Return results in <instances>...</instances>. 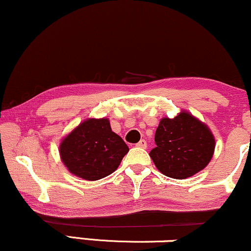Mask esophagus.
<instances>
[{
  "instance_id": "esophagus-1",
  "label": "esophagus",
  "mask_w": 251,
  "mask_h": 251,
  "mask_svg": "<svg viewBox=\"0 0 251 251\" xmlns=\"http://www.w3.org/2000/svg\"><path fill=\"white\" fill-rule=\"evenodd\" d=\"M146 141L145 139H141V141H139L137 144H136V146H137V148H141V149H146Z\"/></svg>"
}]
</instances>
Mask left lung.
<instances>
[{
	"label": "left lung",
	"mask_w": 251,
	"mask_h": 251,
	"mask_svg": "<svg viewBox=\"0 0 251 251\" xmlns=\"http://www.w3.org/2000/svg\"><path fill=\"white\" fill-rule=\"evenodd\" d=\"M150 157L166 176L184 180L206 167L216 141L205 123L182 110L174 119L162 118L155 130Z\"/></svg>",
	"instance_id": "left-lung-1"
}]
</instances>
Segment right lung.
<instances>
[{"instance_id":"add662e5","label":"right lung","mask_w":251,"mask_h":251,"mask_svg":"<svg viewBox=\"0 0 251 251\" xmlns=\"http://www.w3.org/2000/svg\"><path fill=\"white\" fill-rule=\"evenodd\" d=\"M129 148L112 131L109 120L87 119L62 139L60 157L71 174L96 181L118 169Z\"/></svg>"}]
</instances>
